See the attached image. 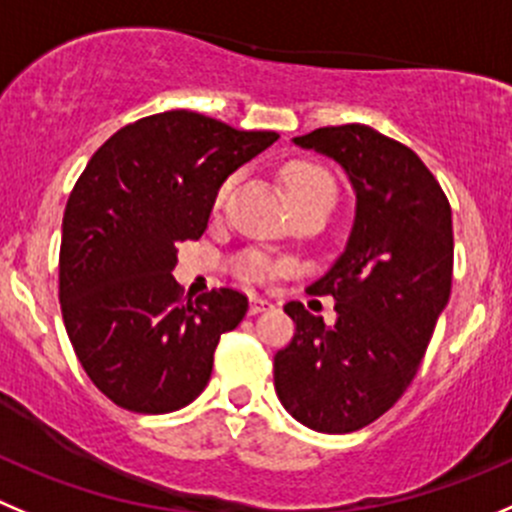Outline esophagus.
Returning <instances> with one entry per match:
<instances>
[{"mask_svg": "<svg viewBox=\"0 0 512 512\" xmlns=\"http://www.w3.org/2000/svg\"><path fill=\"white\" fill-rule=\"evenodd\" d=\"M271 301L261 299V296H251V304H248V314H261L264 309H269Z\"/></svg>", "mask_w": 512, "mask_h": 512, "instance_id": "34e87169", "label": "esophagus"}]
</instances>
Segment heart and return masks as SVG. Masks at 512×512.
<instances>
[{
	"instance_id": "1",
	"label": "heart",
	"mask_w": 512,
	"mask_h": 512,
	"mask_svg": "<svg viewBox=\"0 0 512 512\" xmlns=\"http://www.w3.org/2000/svg\"><path fill=\"white\" fill-rule=\"evenodd\" d=\"M284 183L286 191H289L291 203H301V201H326L332 206L334 201V180L332 175L326 173L324 168L311 163H291L286 165L284 170ZM223 188L218 193V203H221ZM271 271V264L259 256V253H248L243 259L236 261V274L243 276V279H264L266 274Z\"/></svg>"
}]
</instances>
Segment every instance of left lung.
<instances>
[{
    "label": "left lung",
    "instance_id": "8db88e82",
    "mask_svg": "<svg viewBox=\"0 0 512 512\" xmlns=\"http://www.w3.org/2000/svg\"><path fill=\"white\" fill-rule=\"evenodd\" d=\"M294 143L337 160L357 196L347 246L309 294L334 296V324L289 301L296 334L274 357L294 420L344 435L397 402L420 369L452 286V211L407 145L369 125L311 130Z\"/></svg>",
    "mask_w": 512,
    "mask_h": 512
}]
</instances>
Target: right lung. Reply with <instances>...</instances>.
I'll list each match as a JSON object with an SVG mask.
<instances>
[{
    "mask_svg": "<svg viewBox=\"0 0 512 512\" xmlns=\"http://www.w3.org/2000/svg\"><path fill=\"white\" fill-rule=\"evenodd\" d=\"M276 140L170 110L120 128L82 170L62 218V319L87 377L123 410L165 415L206 389L248 299L213 289L183 304L178 243L203 236L223 180Z\"/></svg>",
    "mask_w": 512,
    "mask_h": 512,
    "instance_id": "right-lung-1",
    "label": "right lung"
}]
</instances>
